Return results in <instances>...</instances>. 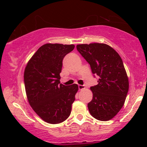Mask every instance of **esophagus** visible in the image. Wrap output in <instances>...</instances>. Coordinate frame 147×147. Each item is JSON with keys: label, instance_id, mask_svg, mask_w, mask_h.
I'll use <instances>...</instances> for the list:
<instances>
[{"label": "esophagus", "instance_id": "esophagus-1", "mask_svg": "<svg viewBox=\"0 0 147 147\" xmlns=\"http://www.w3.org/2000/svg\"><path fill=\"white\" fill-rule=\"evenodd\" d=\"M78 88H79L80 90H83V89H84V88H85V86H84V85H78Z\"/></svg>", "mask_w": 147, "mask_h": 147}]
</instances>
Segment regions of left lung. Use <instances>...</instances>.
Here are the masks:
<instances>
[{"instance_id":"1","label":"left lung","mask_w":147,"mask_h":147,"mask_svg":"<svg viewBox=\"0 0 147 147\" xmlns=\"http://www.w3.org/2000/svg\"><path fill=\"white\" fill-rule=\"evenodd\" d=\"M76 48L98 78V85L90 88L93 98L88 104L90 113L101 121L112 119L123 106L129 88L121 57L104 43L82 44Z\"/></svg>"}]
</instances>
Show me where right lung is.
Masks as SVG:
<instances>
[{"label": "right lung", "instance_id": "add662e5", "mask_svg": "<svg viewBox=\"0 0 147 147\" xmlns=\"http://www.w3.org/2000/svg\"><path fill=\"white\" fill-rule=\"evenodd\" d=\"M74 47V45L45 44L25 67L24 82L28 101L37 115L49 124L61 123L71 114L78 86L60 84L59 74L64 57Z\"/></svg>", "mask_w": 147, "mask_h": 147}]
</instances>
